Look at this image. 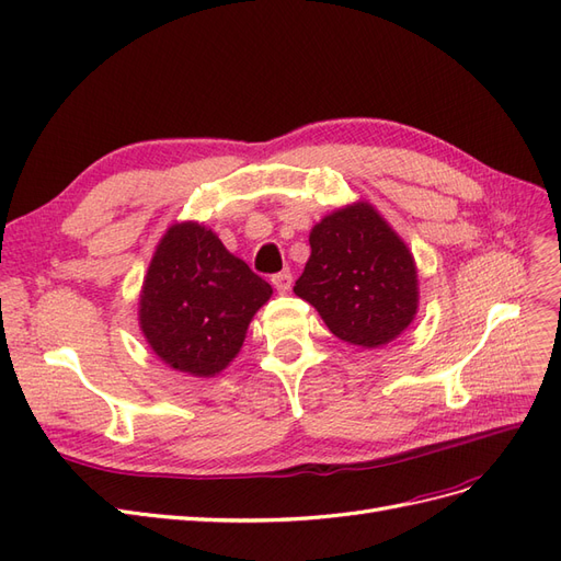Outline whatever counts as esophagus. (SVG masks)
Returning <instances> with one entry per match:
<instances>
[{
	"label": "esophagus",
	"instance_id": "34e87169",
	"mask_svg": "<svg viewBox=\"0 0 561 561\" xmlns=\"http://www.w3.org/2000/svg\"><path fill=\"white\" fill-rule=\"evenodd\" d=\"M271 283H274V287H276V290H278L280 295H285V293H290L293 276L287 274V271H280V274H276L274 278H271Z\"/></svg>",
	"mask_w": 561,
	"mask_h": 561
}]
</instances>
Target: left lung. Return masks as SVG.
Wrapping results in <instances>:
<instances>
[{
  "mask_svg": "<svg viewBox=\"0 0 561 561\" xmlns=\"http://www.w3.org/2000/svg\"><path fill=\"white\" fill-rule=\"evenodd\" d=\"M311 257L295 283L330 332L360 348H381L412 325L419 271L412 250L367 201L325 215L309 233Z\"/></svg>",
  "mask_w": 561,
  "mask_h": 561,
  "instance_id": "obj_1",
  "label": "left lung"
}]
</instances>
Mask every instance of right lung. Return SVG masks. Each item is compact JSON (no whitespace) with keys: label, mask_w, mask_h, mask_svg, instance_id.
<instances>
[{"label":"right lung","mask_w":561,"mask_h":561,"mask_svg":"<svg viewBox=\"0 0 561 561\" xmlns=\"http://www.w3.org/2000/svg\"><path fill=\"white\" fill-rule=\"evenodd\" d=\"M271 285L198 222L165 229L138 299L145 342L171 369L215 377L239 355Z\"/></svg>","instance_id":"obj_1"}]
</instances>
